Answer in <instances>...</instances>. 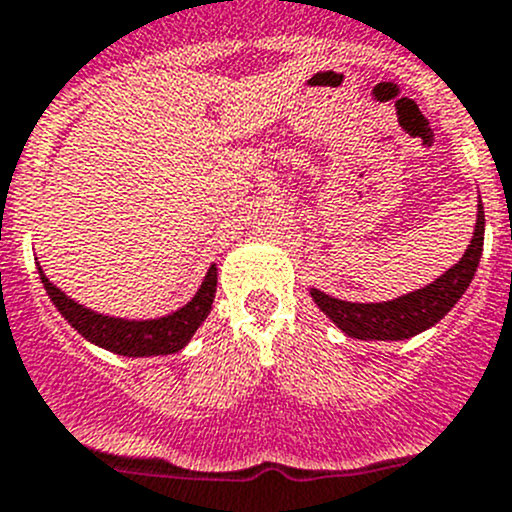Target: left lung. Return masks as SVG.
<instances>
[{
  "instance_id": "8db88e82",
  "label": "left lung",
  "mask_w": 512,
  "mask_h": 512,
  "mask_svg": "<svg viewBox=\"0 0 512 512\" xmlns=\"http://www.w3.org/2000/svg\"><path fill=\"white\" fill-rule=\"evenodd\" d=\"M483 234L485 214L483 204L478 201V221H475L473 239H470L463 258L453 268H448L443 276L428 283L426 288H418V291L383 303L341 301V298L328 296L318 288H311V296L318 303V308L351 338L403 341V338L418 336L426 328L435 326L470 286L475 271H478L480 254H483Z\"/></svg>"
}]
</instances>
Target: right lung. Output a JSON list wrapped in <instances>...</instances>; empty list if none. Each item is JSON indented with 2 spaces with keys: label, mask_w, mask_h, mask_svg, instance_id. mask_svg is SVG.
Instances as JSON below:
<instances>
[{
  "label": "right lung",
  "mask_w": 512,
  "mask_h": 512,
  "mask_svg": "<svg viewBox=\"0 0 512 512\" xmlns=\"http://www.w3.org/2000/svg\"><path fill=\"white\" fill-rule=\"evenodd\" d=\"M39 276H42L44 288H47L49 298H52L54 306L59 308L64 318L69 321V326L74 331H79L86 341L96 343V346L106 348L111 353H119V356L129 358H144V356H169V353L181 351L186 343L191 341V336L196 333V328L204 323V318L209 316L211 303L216 296V263L206 273L204 283L196 291V296L186 303L179 311L169 313L164 318H151V321H126V318H111L94 313L91 308L79 306L77 301L67 296V293L59 291L44 271L39 268Z\"/></svg>",
  "instance_id": "obj_1"
}]
</instances>
